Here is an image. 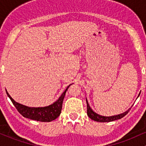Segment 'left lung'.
<instances>
[{
  "label": "left lung",
  "instance_id": "1",
  "mask_svg": "<svg viewBox=\"0 0 146 146\" xmlns=\"http://www.w3.org/2000/svg\"><path fill=\"white\" fill-rule=\"evenodd\" d=\"M140 93L141 92L139 93V94L138 97H137V98H138L139 96L140 95ZM86 104H87V115H88V117L91 119L94 120V121H98V122H110V121H115V120L120 119H121L122 117H124L125 115H126L128 113V112L130 111V110L131 109V108H128L126 111L124 112V113L119 114V115H113V116H109V117L102 116V115H99V114L96 113L95 112L93 111V109L90 108L89 104H88V101H87L86 98Z\"/></svg>",
  "mask_w": 146,
  "mask_h": 146
}]
</instances>
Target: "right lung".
I'll return each instance as SVG.
<instances>
[{
    "mask_svg": "<svg viewBox=\"0 0 146 146\" xmlns=\"http://www.w3.org/2000/svg\"><path fill=\"white\" fill-rule=\"evenodd\" d=\"M71 85V84H70L69 86H67L66 90L63 92L62 94L60 95V98L56 102H53L51 105L46 106L44 107H29L23 105L14 100V99L10 96L8 92L7 91V90L6 93L11 101L12 102L13 104L16 108V109L23 117L30 119L36 120V121L50 122L56 119L60 116L65 94H66V92L68 90V87Z\"/></svg>",
    "mask_w": 146,
    "mask_h": 146,
    "instance_id": "right-lung-1",
    "label": "right lung"
}]
</instances>
